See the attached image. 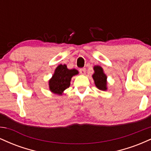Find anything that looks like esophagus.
Instances as JSON below:
<instances>
[{
	"mask_svg": "<svg viewBox=\"0 0 151 151\" xmlns=\"http://www.w3.org/2000/svg\"><path fill=\"white\" fill-rule=\"evenodd\" d=\"M79 72L81 74H86V68H81L79 70Z\"/></svg>",
	"mask_w": 151,
	"mask_h": 151,
	"instance_id": "1",
	"label": "esophagus"
}]
</instances>
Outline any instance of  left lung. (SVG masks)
I'll return each instance as SVG.
<instances>
[{
    "instance_id": "obj_1",
    "label": "left lung",
    "mask_w": 151,
    "mask_h": 151,
    "mask_svg": "<svg viewBox=\"0 0 151 151\" xmlns=\"http://www.w3.org/2000/svg\"><path fill=\"white\" fill-rule=\"evenodd\" d=\"M93 70L95 72L92 77L96 87L100 90H106V76L104 73L102 68L99 66H95Z\"/></svg>"
}]
</instances>
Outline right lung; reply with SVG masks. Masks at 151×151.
<instances>
[{
	"mask_svg": "<svg viewBox=\"0 0 151 151\" xmlns=\"http://www.w3.org/2000/svg\"><path fill=\"white\" fill-rule=\"evenodd\" d=\"M77 74V70H68L65 65H59L49 81L50 91L55 93L62 94L64 90L70 86L71 78Z\"/></svg>",
	"mask_w": 151,
	"mask_h": 151,
	"instance_id": "1",
	"label": "right lung"
}]
</instances>
